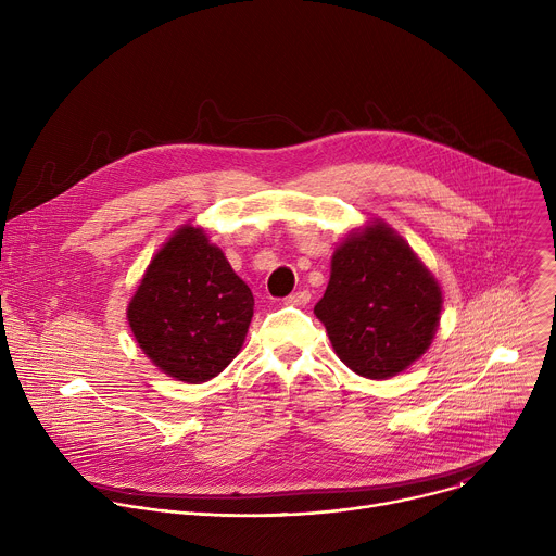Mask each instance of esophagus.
<instances>
[{
  "label": "esophagus",
  "mask_w": 556,
  "mask_h": 556,
  "mask_svg": "<svg viewBox=\"0 0 556 556\" xmlns=\"http://www.w3.org/2000/svg\"><path fill=\"white\" fill-rule=\"evenodd\" d=\"M309 301V292L307 290H299V292H292L283 299L286 305H305Z\"/></svg>",
  "instance_id": "1"
}]
</instances>
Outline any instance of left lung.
<instances>
[{
	"mask_svg": "<svg viewBox=\"0 0 556 556\" xmlns=\"http://www.w3.org/2000/svg\"><path fill=\"white\" fill-rule=\"evenodd\" d=\"M442 290L401 235L374 222L332 255L330 283L314 305L337 356L358 376L405 371L431 345Z\"/></svg>",
	"mask_w": 556,
	"mask_h": 556,
	"instance_id": "obj_1",
	"label": "left lung"
}]
</instances>
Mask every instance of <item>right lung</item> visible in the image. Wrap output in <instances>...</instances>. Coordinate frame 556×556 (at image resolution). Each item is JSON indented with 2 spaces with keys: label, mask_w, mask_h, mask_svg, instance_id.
Here are the masks:
<instances>
[{
  "label": "right lung",
  "mask_w": 556,
  "mask_h": 556,
  "mask_svg": "<svg viewBox=\"0 0 556 556\" xmlns=\"http://www.w3.org/2000/svg\"><path fill=\"white\" fill-rule=\"evenodd\" d=\"M253 292L202 228H178L151 260L127 305V321L155 367L204 382L242 350Z\"/></svg>",
  "instance_id": "right-lung-1"
}]
</instances>
